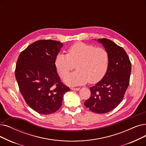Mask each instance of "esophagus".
I'll return each mask as SVG.
<instances>
[{"mask_svg": "<svg viewBox=\"0 0 146 146\" xmlns=\"http://www.w3.org/2000/svg\"><path fill=\"white\" fill-rule=\"evenodd\" d=\"M71 89L74 91H79L80 90V88H72Z\"/></svg>", "mask_w": 146, "mask_h": 146, "instance_id": "obj_1", "label": "esophagus"}]
</instances>
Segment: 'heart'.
Instances as JSON below:
<instances>
[{
  "label": "heart",
  "mask_w": 146,
  "mask_h": 146,
  "mask_svg": "<svg viewBox=\"0 0 146 146\" xmlns=\"http://www.w3.org/2000/svg\"><path fill=\"white\" fill-rule=\"evenodd\" d=\"M109 64V56L103 48H96L90 44L76 42L70 46L67 54H56L54 66L61 78L74 68L77 70L64 79L66 84L80 85L90 82L96 84L106 75Z\"/></svg>",
  "instance_id": "obj_1"
}]
</instances>
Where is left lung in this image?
<instances>
[{
    "label": "left lung",
    "instance_id": "8db88e82",
    "mask_svg": "<svg viewBox=\"0 0 146 146\" xmlns=\"http://www.w3.org/2000/svg\"><path fill=\"white\" fill-rule=\"evenodd\" d=\"M109 56L108 69L104 77L91 87V97L84 103L97 113H108L121 102L129 84L131 63L123 48L107 39H98Z\"/></svg>",
    "mask_w": 146,
    "mask_h": 146
}]
</instances>
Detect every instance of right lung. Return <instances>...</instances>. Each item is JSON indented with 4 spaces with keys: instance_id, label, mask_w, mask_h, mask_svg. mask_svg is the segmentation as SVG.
Segmentation results:
<instances>
[{
    "instance_id": "obj_1",
    "label": "right lung",
    "mask_w": 146,
    "mask_h": 146,
    "mask_svg": "<svg viewBox=\"0 0 146 146\" xmlns=\"http://www.w3.org/2000/svg\"><path fill=\"white\" fill-rule=\"evenodd\" d=\"M62 45L56 40H37L20 53L17 62L15 74L21 94L27 105L42 115L57 111L70 91L54 66Z\"/></svg>"
}]
</instances>
